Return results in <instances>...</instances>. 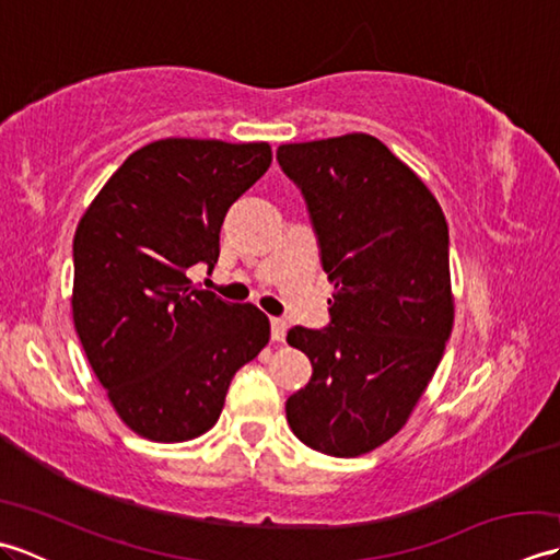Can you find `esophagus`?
<instances>
[{
	"instance_id": "obj_1",
	"label": "esophagus",
	"mask_w": 560,
	"mask_h": 560,
	"mask_svg": "<svg viewBox=\"0 0 560 560\" xmlns=\"http://www.w3.org/2000/svg\"><path fill=\"white\" fill-rule=\"evenodd\" d=\"M269 325H271V339H273V341H283V337H287V331H289V323H287V319L271 317Z\"/></svg>"
}]
</instances>
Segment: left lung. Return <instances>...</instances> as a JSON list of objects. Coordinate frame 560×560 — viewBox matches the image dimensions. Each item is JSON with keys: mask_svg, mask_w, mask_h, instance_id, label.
<instances>
[{"mask_svg": "<svg viewBox=\"0 0 560 560\" xmlns=\"http://www.w3.org/2000/svg\"><path fill=\"white\" fill-rule=\"evenodd\" d=\"M277 161L301 189L335 283L329 325L287 337L313 363L287 419L307 447L359 457L407 423L443 359L455 313L447 221L421 177L371 135L283 144Z\"/></svg>", "mask_w": 560, "mask_h": 560, "instance_id": "1", "label": "left lung"}]
</instances>
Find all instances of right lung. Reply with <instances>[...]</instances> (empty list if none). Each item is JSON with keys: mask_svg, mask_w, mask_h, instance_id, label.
I'll use <instances>...</instances> for the list:
<instances>
[{"mask_svg": "<svg viewBox=\"0 0 560 560\" xmlns=\"http://www.w3.org/2000/svg\"><path fill=\"white\" fill-rule=\"evenodd\" d=\"M271 149L161 139L129 156L74 235V327L115 411L141 438L192 440L219 421L233 375L269 341V319L192 287L213 269L231 205Z\"/></svg>", "mask_w": 560, "mask_h": 560, "instance_id": "1", "label": "right lung"}]
</instances>
